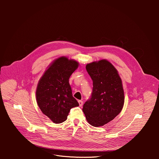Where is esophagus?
I'll use <instances>...</instances> for the list:
<instances>
[{"label":"esophagus","instance_id":"esophagus-1","mask_svg":"<svg viewBox=\"0 0 159 159\" xmlns=\"http://www.w3.org/2000/svg\"><path fill=\"white\" fill-rule=\"evenodd\" d=\"M78 102H79V106H82L83 105V101H79Z\"/></svg>","mask_w":159,"mask_h":159}]
</instances>
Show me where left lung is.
<instances>
[{
  "mask_svg": "<svg viewBox=\"0 0 159 159\" xmlns=\"http://www.w3.org/2000/svg\"><path fill=\"white\" fill-rule=\"evenodd\" d=\"M85 68L93 81V89L82 111L90 125L102 126L118 116L123 107L122 80L116 68L106 59L87 63Z\"/></svg>",
  "mask_w": 159,
  "mask_h": 159,
  "instance_id": "left-lung-1",
  "label": "left lung"
}]
</instances>
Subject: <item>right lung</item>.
Wrapping results in <instances>:
<instances>
[{"label":"right lung","instance_id":"obj_1","mask_svg":"<svg viewBox=\"0 0 159 159\" xmlns=\"http://www.w3.org/2000/svg\"><path fill=\"white\" fill-rule=\"evenodd\" d=\"M79 62L66 57L55 59L39 79L36 91L37 104L44 115L54 123L65 121L70 110L79 106L73 97L69 78Z\"/></svg>","mask_w":159,"mask_h":159}]
</instances>
